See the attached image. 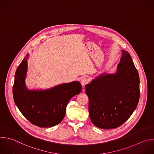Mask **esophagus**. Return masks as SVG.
<instances>
[{
    "label": "esophagus",
    "instance_id": "esophagus-1",
    "mask_svg": "<svg viewBox=\"0 0 154 154\" xmlns=\"http://www.w3.org/2000/svg\"><path fill=\"white\" fill-rule=\"evenodd\" d=\"M89 82V80L88 79V78L86 77H83L82 80H81V84L83 86H85V85H86L87 83H88Z\"/></svg>",
    "mask_w": 154,
    "mask_h": 154
}]
</instances>
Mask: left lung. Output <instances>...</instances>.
Wrapping results in <instances>:
<instances>
[{
  "label": "left lung",
  "instance_id": "left-lung-1",
  "mask_svg": "<svg viewBox=\"0 0 154 154\" xmlns=\"http://www.w3.org/2000/svg\"><path fill=\"white\" fill-rule=\"evenodd\" d=\"M138 72L127 51H122L114 74H102L85 86L89 117L97 127L110 129L126 122L136 109L140 98Z\"/></svg>",
  "mask_w": 154,
  "mask_h": 154
}]
</instances>
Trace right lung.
Returning a JSON list of instances; mask_svg holds the SVG:
<instances>
[{"mask_svg": "<svg viewBox=\"0 0 154 154\" xmlns=\"http://www.w3.org/2000/svg\"><path fill=\"white\" fill-rule=\"evenodd\" d=\"M27 58L18 66L13 87L15 103L23 116L32 125L49 128L63 119L70 99L82 91L79 82L59 85L45 91H29L25 84Z\"/></svg>", "mask_w": 154, "mask_h": 154, "instance_id": "right-lung-1", "label": "right lung"}]
</instances>
